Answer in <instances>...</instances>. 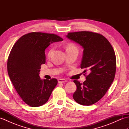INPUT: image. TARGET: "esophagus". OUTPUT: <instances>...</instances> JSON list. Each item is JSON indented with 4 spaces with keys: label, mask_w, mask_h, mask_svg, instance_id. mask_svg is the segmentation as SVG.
Returning <instances> with one entry per match:
<instances>
[{
    "label": "esophagus",
    "mask_w": 129,
    "mask_h": 129,
    "mask_svg": "<svg viewBox=\"0 0 129 129\" xmlns=\"http://www.w3.org/2000/svg\"><path fill=\"white\" fill-rule=\"evenodd\" d=\"M67 81L65 80V79H59L58 80V83H66Z\"/></svg>",
    "instance_id": "1"
}]
</instances>
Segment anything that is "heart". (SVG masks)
<instances>
[{
	"label": "heart",
	"mask_w": 129,
	"mask_h": 129,
	"mask_svg": "<svg viewBox=\"0 0 129 129\" xmlns=\"http://www.w3.org/2000/svg\"><path fill=\"white\" fill-rule=\"evenodd\" d=\"M72 49H76L75 46L74 45L72 44H68L67 45V46H66V51L72 50ZM52 51H53V49H51L49 51L48 53V56H50V55L52 53Z\"/></svg>",
	"instance_id": "obj_1"
}]
</instances>
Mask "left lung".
I'll return each instance as SVG.
<instances>
[{"mask_svg":"<svg viewBox=\"0 0 129 129\" xmlns=\"http://www.w3.org/2000/svg\"><path fill=\"white\" fill-rule=\"evenodd\" d=\"M66 37L84 49L80 68L84 73H89L83 84L74 81L77 88L73 98L80 105H92L104 96L114 81L116 60L113 48L106 38L96 33H69Z\"/></svg>","mask_w":129,"mask_h":129,"instance_id":"obj_1","label":"left lung"}]
</instances>
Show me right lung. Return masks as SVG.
Wrapping results in <instances>:
<instances>
[{
    "label": "right lung",
    "mask_w": 129,
    "mask_h": 129,
    "mask_svg": "<svg viewBox=\"0 0 129 129\" xmlns=\"http://www.w3.org/2000/svg\"><path fill=\"white\" fill-rule=\"evenodd\" d=\"M63 39L54 34L32 32L14 45L8 57L7 69L11 81L22 100L31 107L47 102L57 84L56 79H41V65L45 63V50Z\"/></svg>",
    "instance_id": "1"
}]
</instances>
